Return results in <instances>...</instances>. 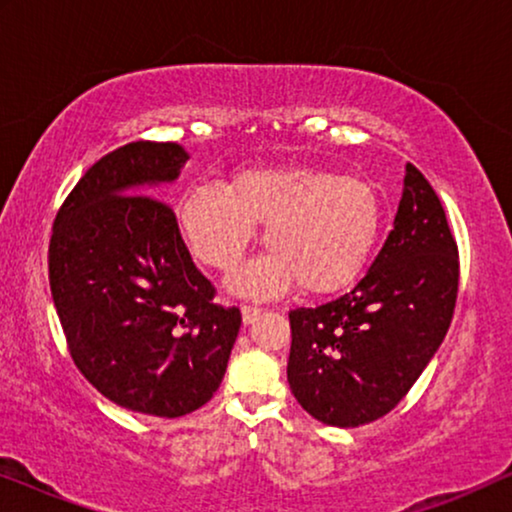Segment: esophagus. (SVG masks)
<instances>
[{
  "label": "esophagus",
  "mask_w": 512,
  "mask_h": 512,
  "mask_svg": "<svg viewBox=\"0 0 512 512\" xmlns=\"http://www.w3.org/2000/svg\"><path fill=\"white\" fill-rule=\"evenodd\" d=\"M258 314H261V307H256V305H244L242 307L244 324H254V321L258 319Z\"/></svg>",
  "instance_id": "34e87169"
}]
</instances>
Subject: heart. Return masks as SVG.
<instances>
[{
	"mask_svg": "<svg viewBox=\"0 0 512 512\" xmlns=\"http://www.w3.org/2000/svg\"><path fill=\"white\" fill-rule=\"evenodd\" d=\"M380 198L363 179L321 167L247 170L230 188L198 186L179 205V223L193 254L230 270L265 228L268 256L230 279L235 291L275 298L298 284L305 293H333L366 268L380 233Z\"/></svg>",
	"mask_w": 512,
	"mask_h": 512,
	"instance_id": "obj_1",
	"label": "heart"
}]
</instances>
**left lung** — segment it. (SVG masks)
Listing matches in <instances>:
<instances>
[{
    "label": "left lung",
    "mask_w": 512,
    "mask_h": 512,
    "mask_svg": "<svg viewBox=\"0 0 512 512\" xmlns=\"http://www.w3.org/2000/svg\"><path fill=\"white\" fill-rule=\"evenodd\" d=\"M459 251L424 174L405 165L387 242L345 296L289 312L286 377L296 401L328 426L375 422L408 394L450 328Z\"/></svg>",
    "instance_id": "obj_1"
}]
</instances>
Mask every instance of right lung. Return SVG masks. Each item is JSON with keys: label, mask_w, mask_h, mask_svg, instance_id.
<instances>
[{"label": "right lung", "mask_w": 512, "mask_h": 512, "mask_svg": "<svg viewBox=\"0 0 512 512\" xmlns=\"http://www.w3.org/2000/svg\"><path fill=\"white\" fill-rule=\"evenodd\" d=\"M186 160L174 142L107 153L62 202L48 247L76 368L121 408L170 419L214 396L242 324L237 307L214 303L172 209L142 195L172 184Z\"/></svg>", "instance_id": "obj_1"}]
</instances>
